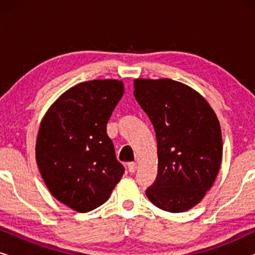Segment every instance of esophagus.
I'll list each match as a JSON object with an SVG mask.
<instances>
[{
  "label": "esophagus",
  "instance_id": "1",
  "mask_svg": "<svg viewBox=\"0 0 255 255\" xmlns=\"http://www.w3.org/2000/svg\"><path fill=\"white\" fill-rule=\"evenodd\" d=\"M128 168L130 173H134L135 169H137V162H130L128 163Z\"/></svg>",
  "mask_w": 255,
  "mask_h": 255
}]
</instances>
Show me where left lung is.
<instances>
[{"label":"left lung","mask_w":255,"mask_h":255,"mask_svg":"<svg viewBox=\"0 0 255 255\" xmlns=\"http://www.w3.org/2000/svg\"><path fill=\"white\" fill-rule=\"evenodd\" d=\"M133 87L158 144V175L146 196L163 211L189 210L203 200L221 168L218 118L207 100L182 82L135 79Z\"/></svg>","instance_id":"1"}]
</instances>
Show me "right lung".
<instances>
[{"label":"right lung","instance_id":"right-lung-1","mask_svg":"<svg viewBox=\"0 0 255 255\" xmlns=\"http://www.w3.org/2000/svg\"><path fill=\"white\" fill-rule=\"evenodd\" d=\"M124 94L121 80H92L61 94L40 122L36 161L59 202L88 212L109 200L124 174L107 123Z\"/></svg>","mask_w":255,"mask_h":255}]
</instances>
